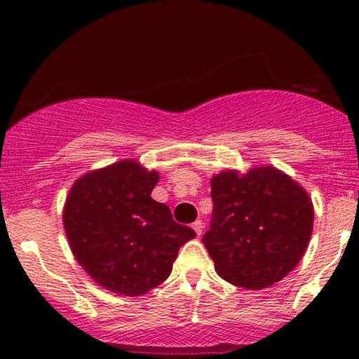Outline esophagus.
<instances>
[{
  "label": "esophagus",
  "instance_id": "1",
  "mask_svg": "<svg viewBox=\"0 0 359 359\" xmlns=\"http://www.w3.org/2000/svg\"><path fill=\"white\" fill-rule=\"evenodd\" d=\"M193 229L196 231L198 236H201V234H203V222H201V220H196V222L193 224Z\"/></svg>",
  "mask_w": 359,
  "mask_h": 359
}]
</instances>
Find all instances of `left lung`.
<instances>
[{"label": "left lung", "instance_id": "8db88e82", "mask_svg": "<svg viewBox=\"0 0 359 359\" xmlns=\"http://www.w3.org/2000/svg\"><path fill=\"white\" fill-rule=\"evenodd\" d=\"M212 227L203 243L222 280L260 290L295 269L313 234L307 191L281 170L259 165L212 177Z\"/></svg>", "mask_w": 359, "mask_h": 359}]
</instances>
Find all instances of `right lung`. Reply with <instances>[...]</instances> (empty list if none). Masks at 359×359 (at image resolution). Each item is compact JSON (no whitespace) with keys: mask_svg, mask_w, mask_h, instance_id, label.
<instances>
[{"mask_svg":"<svg viewBox=\"0 0 359 359\" xmlns=\"http://www.w3.org/2000/svg\"><path fill=\"white\" fill-rule=\"evenodd\" d=\"M159 180L137 159L92 170L72 184L62 222L72 255L99 287L144 295L172 273L179 248L196 236L151 198Z\"/></svg>","mask_w":359,"mask_h":359,"instance_id":"right-lung-1","label":"right lung"}]
</instances>
